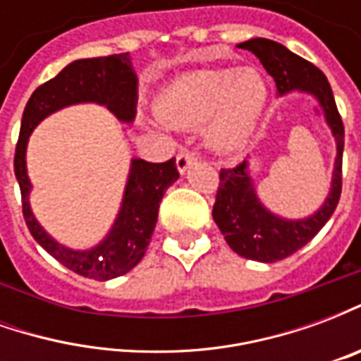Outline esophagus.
<instances>
[{"label":"esophagus","mask_w":361,"mask_h":361,"mask_svg":"<svg viewBox=\"0 0 361 361\" xmlns=\"http://www.w3.org/2000/svg\"><path fill=\"white\" fill-rule=\"evenodd\" d=\"M195 162V157L189 152V150H181L178 158H176V166H178V172L185 173L189 170V166Z\"/></svg>","instance_id":"1"}]
</instances>
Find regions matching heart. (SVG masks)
<instances>
[{"instance_id":"b5f03b06","label":"heart","mask_w":361,"mask_h":361,"mask_svg":"<svg viewBox=\"0 0 361 361\" xmlns=\"http://www.w3.org/2000/svg\"><path fill=\"white\" fill-rule=\"evenodd\" d=\"M269 104V82L255 67L203 69L178 77L157 98V114L173 127L203 123L207 147L219 154L242 150Z\"/></svg>"}]
</instances>
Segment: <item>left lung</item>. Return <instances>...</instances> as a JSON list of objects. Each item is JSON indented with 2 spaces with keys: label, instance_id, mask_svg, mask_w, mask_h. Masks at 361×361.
<instances>
[{
  "label": "left lung",
  "instance_id": "8db88e82",
  "mask_svg": "<svg viewBox=\"0 0 361 361\" xmlns=\"http://www.w3.org/2000/svg\"><path fill=\"white\" fill-rule=\"evenodd\" d=\"M253 51L271 75L280 96L294 90L311 94L323 110L325 121L336 142L333 180L325 203L305 219H284L269 211L259 199L250 172V162L243 160L235 168L220 170L219 193L212 207V219L220 228L226 243L240 257L274 263L286 259L311 242L326 220L333 216L342 189V150L344 126L336 110L333 90L321 69L295 56L286 46L267 38H251L240 44Z\"/></svg>",
  "mask_w": 361,
  "mask_h": 361
}]
</instances>
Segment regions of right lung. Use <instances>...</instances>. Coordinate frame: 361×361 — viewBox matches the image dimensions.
<instances>
[{
	"label": "right lung",
	"instance_id": "1",
	"mask_svg": "<svg viewBox=\"0 0 361 361\" xmlns=\"http://www.w3.org/2000/svg\"><path fill=\"white\" fill-rule=\"evenodd\" d=\"M137 75L129 54L108 58L77 59L63 67L54 79L40 85L28 98L23 111L20 133L15 150V176L23 197V214L30 234L51 257L81 276L94 280L118 279L145 257L154 232L158 207L166 189L178 181L176 158L152 164L131 158L123 199L118 216L102 242L89 250H73L54 240L30 209L32 183L27 172V145L35 127L54 111L73 104L94 102L106 106L121 123H131L137 116Z\"/></svg>",
	"mask_w": 361,
	"mask_h": 361
}]
</instances>
